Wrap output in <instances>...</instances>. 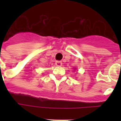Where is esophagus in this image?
Returning <instances> with one entry per match:
<instances>
[{"label": "esophagus", "mask_w": 121, "mask_h": 121, "mask_svg": "<svg viewBox=\"0 0 121 121\" xmlns=\"http://www.w3.org/2000/svg\"><path fill=\"white\" fill-rule=\"evenodd\" d=\"M56 65H57V66H61V65H62V62L61 61H56Z\"/></svg>", "instance_id": "34e87169"}]
</instances>
